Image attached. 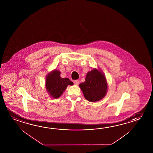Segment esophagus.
Wrapping results in <instances>:
<instances>
[{"label":"esophagus","mask_w":153,"mask_h":153,"mask_svg":"<svg viewBox=\"0 0 153 153\" xmlns=\"http://www.w3.org/2000/svg\"><path fill=\"white\" fill-rule=\"evenodd\" d=\"M74 84H75V85H78L79 83V81H78V80H75V81H74Z\"/></svg>","instance_id":"obj_1"}]
</instances>
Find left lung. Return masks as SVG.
I'll use <instances>...</instances> for the list:
<instances>
[{
	"label": "left lung",
	"mask_w": 153,
	"mask_h": 153,
	"mask_svg": "<svg viewBox=\"0 0 153 153\" xmlns=\"http://www.w3.org/2000/svg\"><path fill=\"white\" fill-rule=\"evenodd\" d=\"M79 86L85 99L92 102L102 100L108 91L105 75L99 68H94L88 71L85 81L80 83Z\"/></svg>",
	"instance_id": "1"
}]
</instances>
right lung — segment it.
Here are the masks:
<instances>
[{
	"label": "right lung",
	"mask_w": 153,
	"mask_h": 153,
	"mask_svg": "<svg viewBox=\"0 0 153 153\" xmlns=\"http://www.w3.org/2000/svg\"><path fill=\"white\" fill-rule=\"evenodd\" d=\"M73 84L69 78H62L60 71L56 69L49 72L46 77V89L50 97L54 99L59 98L69 85Z\"/></svg>",
	"instance_id": "add662e5"
}]
</instances>
